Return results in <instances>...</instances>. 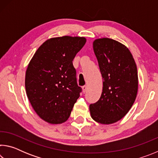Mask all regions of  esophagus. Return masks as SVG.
<instances>
[{
  "instance_id": "1",
  "label": "esophagus",
  "mask_w": 158,
  "mask_h": 158,
  "mask_svg": "<svg viewBox=\"0 0 158 158\" xmlns=\"http://www.w3.org/2000/svg\"><path fill=\"white\" fill-rule=\"evenodd\" d=\"M82 90H83V93H84L86 92V90H87L86 85H84V86H82Z\"/></svg>"
}]
</instances>
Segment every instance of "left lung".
<instances>
[{
  "instance_id": "left-lung-1",
  "label": "left lung",
  "mask_w": 158,
  "mask_h": 158,
  "mask_svg": "<svg viewBox=\"0 0 158 158\" xmlns=\"http://www.w3.org/2000/svg\"><path fill=\"white\" fill-rule=\"evenodd\" d=\"M93 47L103 87L99 100L90 105V116L100 123L111 124L123 118L135 102L138 90L137 65L130 50L114 40L96 39Z\"/></svg>"
}]
</instances>
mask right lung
<instances>
[{
	"mask_svg": "<svg viewBox=\"0 0 158 158\" xmlns=\"http://www.w3.org/2000/svg\"><path fill=\"white\" fill-rule=\"evenodd\" d=\"M84 37L47 40L40 47L26 72L28 98L36 114L51 124L65 122L79 98L73 60L84 46Z\"/></svg>",
	"mask_w": 158,
	"mask_h": 158,
	"instance_id": "1",
	"label": "right lung"
}]
</instances>
